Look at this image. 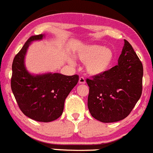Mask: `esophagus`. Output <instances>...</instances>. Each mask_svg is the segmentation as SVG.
Wrapping results in <instances>:
<instances>
[{
  "label": "esophagus",
  "instance_id": "obj_1",
  "mask_svg": "<svg viewBox=\"0 0 153 153\" xmlns=\"http://www.w3.org/2000/svg\"><path fill=\"white\" fill-rule=\"evenodd\" d=\"M79 84H85V79L84 77H79Z\"/></svg>",
  "mask_w": 153,
  "mask_h": 153
}]
</instances>
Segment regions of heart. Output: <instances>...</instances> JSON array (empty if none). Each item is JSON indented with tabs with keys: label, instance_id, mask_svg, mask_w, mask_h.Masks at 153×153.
Here are the masks:
<instances>
[{
	"label": "heart",
	"instance_id": "b5f03b06",
	"mask_svg": "<svg viewBox=\"0 0 153 153\" xmlns=\"http://www.w3.org/2000/svg\"><path fill=\"white\" fill-rule=\"evenodd\" d=\"M76 56L82 62L85 63V70L91 76H101L111 68L114 54L109 48L100 45H88L80 48ZM71 63L73 62L69 59Z\"/></svg>",
	"mask_w": 153,
	"mask_h": 153
}]
</instances>
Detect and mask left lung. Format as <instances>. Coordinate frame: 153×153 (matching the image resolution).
I'll return each mask as SVG.
<instances>
[{
  "label": "left lung",
  "instance_id": "8db88e82",
  "mask_svg": "<svg viewBox=\"0 0 153 153\" xmlns=\"http://www.w3.org/2000/svg\"><path fill=\"white\" fill-rule=\"evenodd\" d=\"M143 73L141 62L124 39L117 65L105 74L86 79L88 107L92 117L102 123L126 118L141 96Z\"/></svg>",
  "mask_w": 153,
  "mask_h": 153
}]
</instances>
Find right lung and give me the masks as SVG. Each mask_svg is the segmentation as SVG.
I'll use <instances>...</instances> for the list:
<instances>
[{
	"label": "right lung",
	"instance_id": "right-lung-1",
	"mask_svg": "<svg viewBox=\"0 0 153 153\" xmlns=\"http://www.w3.org/2000/svg\"><path fill=\"white\" fill-rule=\"evenodd\" d=\"M44 38L45 34L31 36L15 56L11 88L19 108L27 117L48 123L62 115L65 100L78 82L79 76L51 72L33 74L28 71L25 65L27 50L32 42Z\"/></svg>",
	"mask_w": 153,
	"mask_h": 153
}]
</instances>
